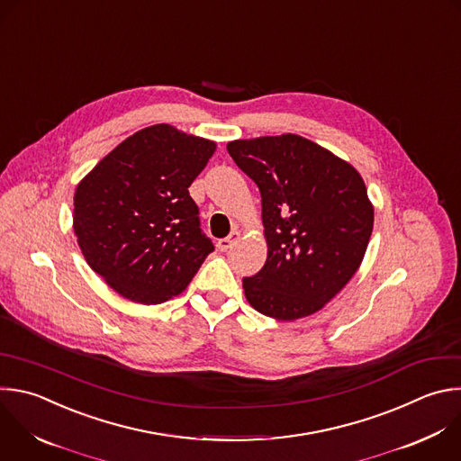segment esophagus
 <instances>
[{"label":"esophagus","instance_id":"34e87169","mask_svg":"<svg viewBox=\"0 0 461 461\" xmlns=\"http://www.w3.org/2000/svg\"><path fill=\"white\" fill-rule=\"evenodd\" d=\"M239 239H240V231H231L230 237L221 239V240L217 242V248H219L221 251H228V249L233 246V242H237Z\"/></svg>","mask_w":461,"mask_h":461}]
</instances>
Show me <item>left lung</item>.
<instances>
[{
    "instance_id": "8db88e82",
    "label": "left lung",
    "mask_w": 461,
    "mask_h": 461,
    "mask_svg": "<svg viewBox=\"0 0 461 461\" xmlns=\"http://www.w3.org/2000/svg\"><path fill=\"white\" fill-rule=\"evenodd\" d=\"M262 197L264 267L242 280L258 313L291 322L321 312L360 267L375 222L362 176L296 133L228 142Z\"/></svg>"
}]
</instances>
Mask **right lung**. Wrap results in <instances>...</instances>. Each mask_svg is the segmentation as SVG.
I'll return each mask as SVG.
<instances>
[{"label":"right lung","mask_w":461,"mask_h":461,"mask_svg":"<svg viewBox=\"0 0 461 461\" xmlns=\"http://www.w3.org/2000/svg\"><path fill=\"white\" fill-rule=\"evenodd\" d=\"M217 144L161 122L117 144L77 185L74 233L88 266L121 296L161 303L213 251L190 185Z\"/></svg>","instance_id":"obj_1"}]
</instances>
